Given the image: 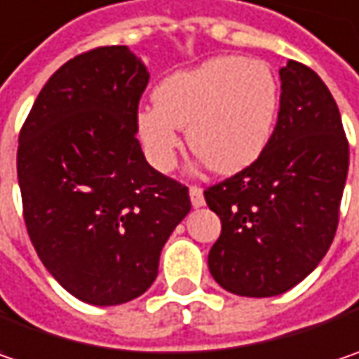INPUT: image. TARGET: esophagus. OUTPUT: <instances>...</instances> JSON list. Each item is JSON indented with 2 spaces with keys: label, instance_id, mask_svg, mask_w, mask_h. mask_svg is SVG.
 I'll list each match as a JSON object with an SVG mask.
<instances>
[{
  "label": "esophagus",
  "instance_id": "esophagus-1",
  "mask_svg": "<svg viewBox=\"0 0 359 359\" xmlns=\"http://www.w3.org/2000/svg\"><path fill=\"white\" fill-rule=\"evenodd\" d=\"M189 195H191V203H193L195 209H199V207L205 205V197H203V189L201 187H191L189 189Z\"/></svg>",
  "mask_w": 359,
  "mask_h": 359
}]
</instances>
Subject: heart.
I'll use <instances>...</instances> for the list:
<instances>
[{
	"label": "heart",
	"instance_id": "heart-1",
	"mask_svg": "<svg viewBox=\"0 0 359 359\" xmlns=\"http://www.w3.org/2000/svg\"><path fill=\"white\" fill-rule=\"evenodd\" d=\"M154 103L136 114V132L156 170H170L187 128L189 146L219 175L262 154L280 109V83L262 60L215 56L162 79Z\"/></svg>",
	"mask_w": 359,
	"mask_h": 359
}]
</instances>
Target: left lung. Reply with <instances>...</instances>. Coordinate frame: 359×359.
Listing matches in <instances>:
<instances>
[{
  "instance_id": "1",
  "label": "left lung",
  "mask_w": 359,
  "mask_h": 359,
  "mask_svg": "<svg viewBox=\"0 0 359 359\" xmlns=\"http://www.w3.org/2000/svg\"><path fill=\"white\" fill-rule=\"evenodd\" d=\"M349 146L319 74L280 69L278 121L262 154L205 191L222 219L209 252L215 283L240 297H276L306 278L335 238Z\"/></svg>"
}]
</instances>
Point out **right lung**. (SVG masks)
Instances as JSON below:
<instances>
[{
    "instance_id": "add662e5",
    "label": "right lung",
    "mask_w": 359,
    "mask_h": 359,
    "mask_svg": "<svg viewBox=\"0 0 359 359\" xmlns=\"http://www.w3.org/2000/svg\"><path fill=\"white\" fill-rule=\"evenodd\" d=\"M150 73L128 46L65 62L20 132L18 182L38 258L83 303L144 294L187 213L189 189L154 170L136 137Z\"/></svg>"
}]
</instances>
